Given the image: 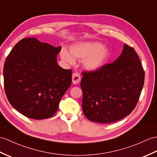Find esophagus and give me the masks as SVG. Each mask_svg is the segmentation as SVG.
Returning a JSON list of instances; mask_svg holds the SVG:
<instances>
[{"mask_svg": "<svg viewBox=\"0 0 157 157\" xmlns=\"http://www.w3.org/2000/svg\"><path fill=\"white\" fill-rule=\"evenodd\" d=\"M81 80V76L78 74V73H74L72 75V82L74 84H78V83Z\"/></svg>", "mask_w": 157, "mask_h": 157, "instance_id": "34e87169", "label": "esophagus"}]
</instances>
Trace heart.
Masks as SVG:
<instances>
[{
    "mask_svg": "<svg viewBox=\"0 0 157 157\" xmlns=\"http://www.w3.org/2000/svg\"><path fill=\"white\" fill-rule=\"evenodd\" d=\"M71 55L66 49H62L60 56L63 61L73 64L74 58L83 61V65L87 70H97L107 63L110 56V51L97 41L82 42L74 45L70 48Z\"/></svg>",
    "mask_w": 157,
    "mask_h": 157,
    "instance_id": "1",
    "label": "heart"
}]
</instances>
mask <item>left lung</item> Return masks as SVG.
I'll list each match as a JSON object with an SVG mask.
<instances>
[{"label":"left lung","instance_id":"1","mask_svg":"<svg viewBox=\"0 0 157 157\" xmlns=\"http://www.w3.org/2000/svg\"><path fill=\"white\" fill-rule=\"evenodd\" d=\"M82 109L90 121L112 123L129 115L135 108L144 82V71L135 51L124 45L112 63L82 73Z\"/></svg>","mask_w":157,"mask_h":157}]
</instances>
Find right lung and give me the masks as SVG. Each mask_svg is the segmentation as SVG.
<instances>
[{"mask_svg": "<svg viewBox=\"0 0 157 157\" xmlns=\"http://www.w3.org/2000/svg\"><path fill=\"white\" fill-rule=\"evenodd\" d=\"M61 49L33 37L23 39L6 58L3 74L7 99L27 118L52 117L71 84L72 71L57 64Z\"/></svg>", "mask_w": 157, "mask_h": 157, "instance_id": "1", "label": "right lung"}]
</instances>
